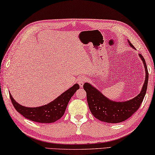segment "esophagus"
Returning <instances> with one entry per match:
<instances>
[{
  "mask_svg": "<svg viewBox=\"0 0 155 155\" xmlns=\"http://www.w3.org/2000/svg\"><path fill=\"white\" fill-rule=\"evenodd\" d=\"M86 82V78L85 77H84V76H82V77H80L78 79V84H79V85L81 86V87H82V86H84V84Z\"/></svg>",
  "mask_w": 155,
  "mask_h": 155,
  "instance_id": "obj_1",
  "label": "esophagus"
}]
</instances>
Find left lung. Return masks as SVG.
<instances>
[{"label":"left lung","mask_w":155,"mask_h":155,"mask_svg":"<svg viewBox=\"0 0 155 155\" xmlns=\"http://www.w3.org/2000/svg\"><path fill=\"white\" fill-rule=\"evenodd\" d=\"M128 43L131 48L135 49L129 40ZM139 56L145 68L146 78L140 93L132 99L120 102L112 101L92 84L87 82L84 84L89 109L92 114L98 120L108 123H121L131 117L139 109L146 93L148 82V71L146 61L142 54H139Z\"/></svg>","instance_id":"left-lung-1"}]
</instances>
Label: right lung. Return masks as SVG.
Returning <instances> with one entry per match:
<instances>
[{
	"label": "right lung",
	"instance_id": "right-lung-1",
	"mask_svg": "<svg viewBox=\"0 0 155 155\" xmlns=\"http://www.w3.org/2000/svg\"><path fill=\"white\" fill-rule=\"evenodd\" d=\"M79 88V84H75L54 101L47 105L37 107H28L21 105L15 101L12 94L10 93L9 94L15 109L24 117L37 123H51L58 120L64 115L69 100Z\"/></svg>",
	"mask_w": 155,
	"mask_h": 155
}]
</instances>
